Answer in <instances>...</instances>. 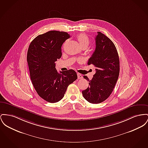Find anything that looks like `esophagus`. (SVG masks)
<instances>
[{"instance_id": "34e87169", "label": "esophagus", "mask_w": 148, "mask_h": 148, "mask_svg": "<svg viewBox=\"0 0 148 148\" xmlns=\"http://www.w3.org/2000/svg\"><path fill=\"white\" fill-rule=\"evenodd\" d=\"M77 76H78V78L79 79H80L83 78V76H82V74H79V73H78L77 74Z\"/></svg>"}]
</instances>
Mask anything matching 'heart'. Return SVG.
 Listing matches in <instances>:
<instances>
[{"instance_id":"1","label":"heart","mask_w":148,"mask_h":148,"mask_svg":"<svg viewBox=\"0 0 148 148\" xmlns=\"http://www.w3.org/2000/svg\"><path fill=\"white\" fill-rule=\"evenodd\" d=\"M77 40L81 47H88L89 45V40L87 35L84 34H80L77 35Z\"/></svg>"}]
</instances>
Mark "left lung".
<instances>
[{"label": "left lung", "mask_w": 148, "mask_h": 148, "mask_svg": "<svg viewBox=\"0 0 148 148\" xmlns=\"http://www.w3.org/2000/svg\"><path fill=\"white\" fill-rule=\"evenodd\" d=\"M95 40L96 49L88 64L96 67V73L92 80L83 76L89 83L82 94L89 103L98 104L112 93L119 76L120 60L115 45L108 37L98 32Z\"/></svg>", "instance_id": "left-lung-1"}]
</instances>
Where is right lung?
Here are the masks:
<instances>
[{
  "label": "right lung",
  "instance_id": "1",
  "mask_svg": "<svg viewBox=\"0 0 148 148\" xmlns=\"http://www.w3.org/2000/svg\"><path fill=\"white\" fill-rule=\"evenodd\" d=\"M70 37L65 32L50 31L37 36L28 47L27 60L32 83L38 96L50 103L60 101L69 85L78 78L74 70L59 73L55 68L62 45Z\"/></svg>",
  "mask_w": 148,
  "mask_h": 148
}]
</instances>
